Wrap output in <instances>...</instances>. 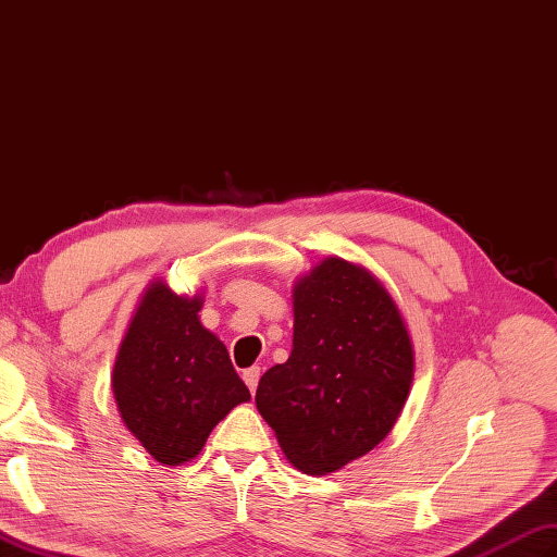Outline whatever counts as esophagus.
I'll use <instances>...</instances> for the list:
<instances>
[{"label": "esophagus", "instance_id": "esophagus-1", "mask_svg": "<svg viewBox=\"0 0 557 557\" xmlns=\"http://www.w3.org/2000/svg\"><path fill=\"white\" fill-rule=\"evenodd\" d=\"M242 379H245L247 388L251 391V395L256 393V386H259V379H261V367H249L242 372Z\"/></svg>", "mask_w": 557, "mask_h": 557}]
</instances>
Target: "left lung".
<instances>
[{"mask_svg":"<svg viewBox=\"0 0 557 557\" xmlns=\"http://www.w3.org/2000/svg\"><path fill=\"white\" fill-rule=\"evenodd\" d=\"M414 352L381 282L326 259L294 287V348L256 388V407L304 473H334L391 433L409 395Z\"/></svg>","mask_w":557,"mask_h":557,"instance_id":"obj_1","label":"left lung"}]
</instances>
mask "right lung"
Masks as SVG:
<instances>
[{"mask_svg": "<svg viewBox=\"0 0 557 557\" xmlns=\"http://www.w3.org/2000/svg\"><path fill=\"white\" fill-rule=\"evenodd\" d=\"M202 298L176 296L157 282L126 332L112 393L126 428L152 459L178 466L205 447L227 411L249 400L225 346L205 330Z\"/></svg>", "mask_w": 557, "mask_h": 557, "instance_id": "right-lung-1", "label": "right lung"}]
</instances>
